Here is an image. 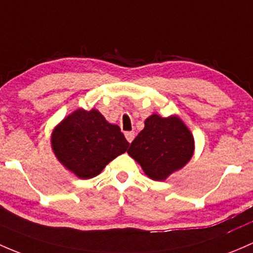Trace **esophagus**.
<instances>
[{
  "instance_id": "34e87169",
  "label": "esophagus",
  "mask_w": 253,
  "mask_h": 253,
  "mask_svg": "<svg viewBox=\"0 0 253 253\" xmlns=\"http://www.w3.org/2000/svg\"><path fill=\"white\" fill-rule=\"evenodd\" d=\"M125 137L128 140V143H132V140L134 139V132H126V133H125Z\"/></svg>"
}]
</instances>
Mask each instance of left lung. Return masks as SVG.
<instances>
[{"mask_svg":"<svg viewBox=\"0 0 253 253\" xmlns=\"http://www.w3.org/2000/svg\"><path fill=\"white\" fill-rule=\"evenodd\" d=\"M195 140L187 125L177 115L161 118L153 114L127 153L153 180H165L193 158Z\"/></svg>","mask_w":253,"mask_h":253,"instance_id":"8db88e82","label":"left lung"}]
</instances>
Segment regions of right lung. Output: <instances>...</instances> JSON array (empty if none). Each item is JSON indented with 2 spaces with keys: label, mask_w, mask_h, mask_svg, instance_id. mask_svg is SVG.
<instances>
[{
  "label": "right lung",
  "mask_w": 253,
  "mask_h": 253,
  "mask_svg": "<svg viewBox=\"0 0 253 253\" xmlns=\"http://www.w3.org/2000/svg\"><path fill=\"white\" fill-rule=\"evenodd\" d=\"M50 145L66 169L80 179H89L124 154L129 143L118 125L106 121L97 109L80 108L53 128Z\"/></svg>",
  "instance_id": "1"
}]
</instances>
